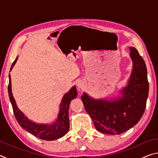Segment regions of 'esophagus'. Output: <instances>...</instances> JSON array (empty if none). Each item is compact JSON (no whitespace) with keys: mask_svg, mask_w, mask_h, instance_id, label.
I'll list each match as a JSON object with an SVG mask.
<instances>
[{"mask_svg":"<svg viewBox=\"0 0 158 158\" xmlns=\"http://www.w3.org/2000/svg\"><path fill=\"white\" fill-rule=\"evenodd\" d=\"M84 84L82 81H79L78 84H77V86H78L79 89H82V88L84 87Z\"/></svg>","mask_w":158,"mask_h":158,"instance_id":"obj_1","label":"esophagus"}]
</instances>
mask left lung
<instances>
[{
	"label": "left lung",
	"mask_w": 158,
	"mask_h": 158,
	"mask_svg": "<svg viewBox=\"0 0 158 158\" xmlns=\"http://www.w3.org/2000/svg\"><path fill=\"white\" fill-rule=\"evenodd\" d=\"M129 49L133 68L121 97L114 100H95L85 93L81 97L95 128L102 133L120 135L130 130L145 111L149 90L145 61L135 47Z\"/></svg>",
	"instance_id": "obj_1"
}]
</instances>
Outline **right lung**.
<instances>
[{"label":"right lung","mask_w":158,"mask_h":158,"mask_svg":"<svg viewBox=\"0 0 158 158\" xmlns=\"http://www.w3.org/2000/svg\"><path fill=\"white\" fill-rule=\"evenodd\" d=\"M17 58L13 62L10 68L12 70L15 63L17 60ZM8 93L10 102H11L13 112L20 126L28 132L43 140L53 141L58 139L68 133L69 127L68 110L70 102L73 99H75L77 96V91L76 86L74 85L69 90L68 93L63 96L60 105V111L58 115V118L53 124H37L28 119V118L24 116L17 107L15 98L12 95V87H11V78L9 74V85H8Z\"/></svg>","instance_id":"add662e5"}]
</instances>
